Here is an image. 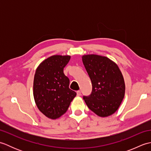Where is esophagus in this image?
Listing matches in <instances>:
<instances>
[{"mask_svg": "<svg viewBox=\"0 0 151 151\" xmlns=\"http://www.w3.org/2000/svg\"><path fill=\"white\" fill-rule=\"evenodd\" d=\"M76 95H77V96H80L81 95V91H76Z\"/></svg>", "mask_w": 151, "mask_h": 151, "instance_id": "1", "label": "esophagus"}]
</instances>
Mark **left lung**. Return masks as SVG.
<instances>
[{
    "instance_id": "obj_1",
    "label": "left lung",
    "mask_w": 151,
    "mask_h": 151,
    "mask_svg": "<svg viewBox=\"0 0 151 151\" xmlns=\"http://www.w3.org/2000/svg\"><path fill=\"white\" fill-rule=\"evenodd\" d=\"M92 83V91L83 99L88 107L100 117L117 111L124 96L123 76L118 66L107 57L95 54L82 56Z\"/></svg>"
}]
</instances>
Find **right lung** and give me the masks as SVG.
<instances>
[{"label": "right lung", "instance_id": "right-lung-1", "mask_svg": "<svg viewBox=\"0 0 151 151\" xmlns=\"http://www.w3.org/2000/svg\"><path fill=\"white\" fill-rule=\"evenodd\" d=\"M69 56H52L38 66L34 79V97L38 109L55 119L67 111L76 92L69 89V79L63 73Z\"/></svg>", "mask_w": 151, "mask_h": 151}]
</instances>
